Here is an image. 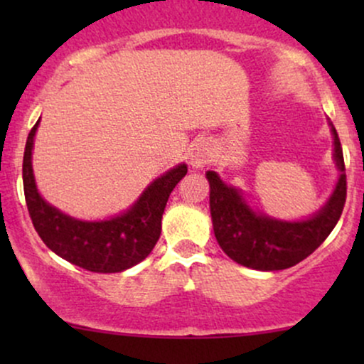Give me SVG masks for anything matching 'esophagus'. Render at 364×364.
Here are the masks:
<instances>
[{
  "mask_svg": "<svg viewBox=\"0 0 364 364\" xmlns=\"http://www.w3.org/2000/svg\"><path fill=\"white\" fill-rule=\"evenodd\" d=\"M212 157V150L208 147L205 141H198V144H193L190 149V154H188V159H190L191 168L198 169L203 168V166L208 164Z\"/></svg>",
  "mask_w": 364,
  "mask_h": 364,
  "instance_id": "34e87169",
  "label": "esophagus"
}]
</instances>
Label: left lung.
<instances>
[{"mask_svg": "<svg viewBox=\"0 0 364 364\" xmlns=\"http://www.w3.org/2000/svg\"><path fill=\"white\" fill-rule=\"evenodd\" d=\"M333 161L339 179L316 214L301 220H281L255 212L240 188L225 185L215 171H207L210 215L217 243L231 260L255 270H284L315 252L341 219L346 203V168L339 135L332 123Z\"/></svg>", "mask_w": 364, "mask_h": 364, "instance_id": "1", "label": "left lung"}]
</instances>
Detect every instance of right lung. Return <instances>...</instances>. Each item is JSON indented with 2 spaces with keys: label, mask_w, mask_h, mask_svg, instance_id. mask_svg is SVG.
<instances>
[{
  "label": "right lung",
  "mask_w": 364,
  "mask_h": 364,
  "mask_svg": "<svg viewBox=\"0 0 364 364\" xmlns=\"http://www.w3.org/2000/svg\"><path fill=\"white\" fill-rule=\"evenodd\" d=\"M41 121V119H39ZM34 124L23 152V193L37 235L51 252L90 272H123L149 257L161 236V220L174 186L188 173L178 164L145 188L123 214L104 220H80L49 205L37 191L32 149L39 127Z\"/></svg>",
  "instance_id": "1"
}]
</instances>
